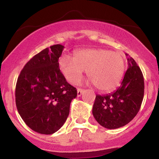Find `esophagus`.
<instances>
[{"mask_svg": "<svg viewBox=\"0 0 159 159\" xmlns=\"http://www.w3.org/2000/svg\"><path fill=\"white\" fill-rule=\"evenodd\" d=\"M84 91V90H82V89H81V88H78V90H77V96H78V97L81 96V94L83 93Z\"/></svg>", "mask_w": 159, "mask_h": 159, "instance_id": "esophagus-1", "label": "esophagus"}]
</instances>
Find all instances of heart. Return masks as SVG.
Segmentation results:
<instances>
[{
  "label": "heart",
  "mask_w": 159,
  "mask_h": 159,
  "mask_svg": "<svg viewBox=\"0 0 159 159\" xmlns=\"http://www.w3.org/2000/svg\"><path fill=\"white\" fill-rule=\"evenodd\" d=\"M61 72L72 84H79L84 71L98 90L109 92L119 85L125 70V60L120 52L105 48H87L75 52L73 59L63 55L58 62Z\"/></svg>",
  "instance_id": "b5f03b06"
}]
</instances>
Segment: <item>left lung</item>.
<instances>
[{"label": "left lung", "mask_w": 159, "mask_h": 159, "mask_svg": "<svg viewBox=\"0 0 159 159\" xmlns=\"http://www.w3.org/2000/svg\"><path fill=\"white\" fill-rule=\"evenodd\" d=\"M127 61L128 69L117 90L112 93L96 96L93 114L96 121L106 129L125 125L134 119L141 106L144 94L143 74L132 57H128Z\"/></svg>", "instance_id": "obj_1"}]
</instances>
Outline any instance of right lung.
<instances>
[{
  "instance_id": "add662e5",
  "label": "right lung",
  "mask_w": 159,
  "mask_h": 159,
  "mask_svg": "<svg viewBox=\"0 0 159 159\" xmlns=\"http://www.w3.org/2000/svg\"><path fill=\"white\" fill-rule=\"evenodd\" d=\"M64 46L46 48L25 64L16 87V104L26 125L34 132L52 134L59 130L69 114L77 90L61 73L58 60Z\"/></svg>"
}]
</instances>
